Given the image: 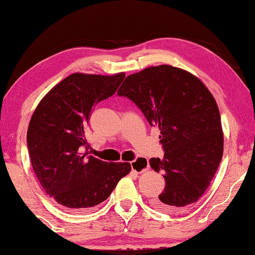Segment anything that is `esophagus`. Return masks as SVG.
I'll return each instance as SVG.
<instances>
[{
	"label": "esophagus",
	"mask_w": 255,
	"mask_h": 255,
	"mask_svg": "<svg viewBox=\"0 0 255 255\" xmlns=\"http://www.w3.org/2000/svg\"><path fill=\"white\" fill-rule=\"evenodd\" d=\"M131 168L135 172H144L148 168V161L145 158H138L137 160L131 161Z\"/></svg>",
	"instance_id": "1"
}]
</instances>
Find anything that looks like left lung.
Here are the masks:
<instances>
[{
	"label": "left lung",
	"instance_id": "8db88e82",
	"mask_svg": "<svg viewBox=\"0 0 255 255\" xmlns=\"http://www.w3.org/2000/svg\"><path fill=\"white\" fill-rule=\"evenodd\" d=\"M117 94L160 130L164 158H151L150 165L164 172L165 190L154 206L173 212L199 200L224 152L219 109L210 90L188 71L164 64L128 76Z\"/></svg>",
	"mask_w": 255,
	"mask_h": 255
}]
</instances>
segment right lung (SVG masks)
Returning a JSON list of instances; mask_svg holds the SVG:
<instances>
[{
    "label": "right lung",
    "mask_w": 255,
    "mask_h": 255,
    "mask_svg": "<svg viewBox=\"0 0 255 255\" xmlns=\"http://www.w3.org/2000/svg\"><path fill=\"white\" fill-rule=\"evenodd\" d=\"M124 77V72L71 74L42 98L31 116L26 144L32 170L47 194L65 210L103 203L131 171L130 163L90 156L85 138L94 105L111 97Z\"/></svg>",
    "instance_id": "obj_1"
}]
</instances>
